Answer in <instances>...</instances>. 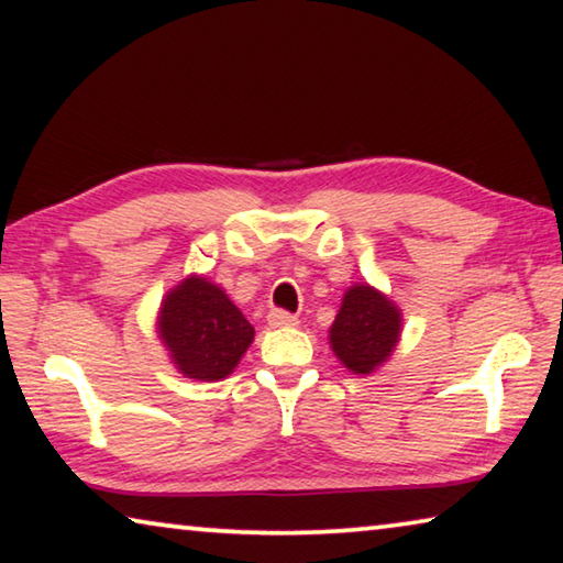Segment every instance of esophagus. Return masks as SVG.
<instances>
[{"instance_id": "esophagus-1", "label": "esophagus", "mask_w": 563, "mask_h": 563, "mask_svg": "<svg viewBox=\"0 0 563 563\" xmlns=\"http://www.w3.org/2000/svg\"><path fill=\"white\" fill-rule=\"evenodd\" d=\"M268 322L273 328H292V325H298V316H292V312H288V310H271Z\"/></svg>"}]
</instances>
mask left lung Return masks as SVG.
<instances>
[{
	"mask_svg": "<svg viewBox=\"0 0 563 563\" xmlns=\"http://www.w3.org/2000/svg\"><path fill=\"white\" fill-rule=\"evenodd\" d=\"M399 322V310L385 295L369 285H355L342 298V308L330 328L332 350L352 373L369 375L397 345Z\"/></svg>",
	"mask_w": 563,
	"mask_h": 563,
	"instance_id": "obj_1",
	"label": "left lung"
}]
</instances>
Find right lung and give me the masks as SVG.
I'll list each match as a JSON object with an SVG mask.
<instances>
[{"label": "right lung", "instance_id": "1", "mask_svg": "<svg viewBox=\"0 0 563 563\" xmlns=\"http://www.w3.org/2000/svg\"><path fill=\"white\" fill-rule=\"evenodd\" d=\"M158 330L180 373L203 383L231 375L255 335L243 312L206 278H188L170 290Z\"/></svg>", "mask_w": 563, "mask_h": 563}]
</instances>
